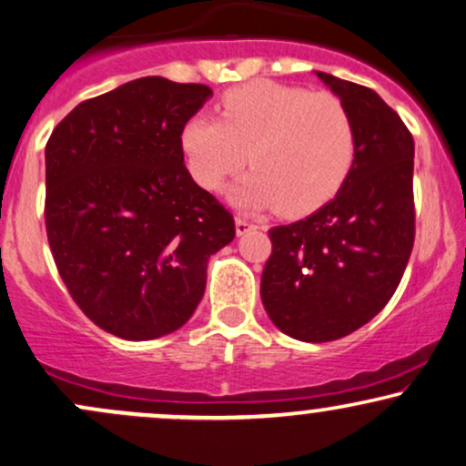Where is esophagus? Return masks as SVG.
I'll return each mask as SVG.
<instances>
[{"instance_id":"1","label":"esophagus","mask_w":466,"mask_h":466,"mask_svg":"<svg viewBox=\"0 0 466 466\" xmlns=\"http://www.w3.org/2000/svg\"><path fill=\"white\" fill-rule=\"evenodd\" d=\"M256 228H258L256 223L248 221V218H245V217H237V234H238V237H243V234H248V232H251V229H256Z\"/></svg>"}]
</instances>
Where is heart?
Instances as JSON below:
<instances>
[{
	"label": "heart",
	"instance_id": "obj_1",
	"mask_svg": "<svg viewBox=\"0 0 466 466\" xmlns=\"http://www.w3.org/2000/svg\"><path fill=\"white\" fill-rule=\"evenodd\" d=\"M179 145L201 188L221 187L249 156L254 167L232 199L301 217L345 184L356 160V126L334 93L258 80L223 93L218 119L198 115L184 123Z\"/></svg>",
	"mask_w": 466,
	"mask_h": 466
}]
</instances>
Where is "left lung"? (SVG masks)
<instances>
[{"mask_svg": "<svg viewBox=\"0 0 466 466\" xmlns=\"http://www.w3.org/2000/svg\"><path fill=\"white\" fill-rule=\"evenodd\" d=\"M356 126V160L332 201L268 229L260 297L268 319L304 343L343 339L400 287L414 245V141L371 88L317 71Z\"/></svg>", "mask_w": 466, "mask_h": 466, "instance_id": "left-lung-1", "label": "left lung"}]
</instances>
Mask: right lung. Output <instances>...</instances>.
<instances>
[{"instance_id":"add662e5","label":"right lung","mask_w":466,"mask_h":466,"mask_svg":"<svg viewBox=\"0 0 466 466\" xmlns=\"http://www.w3.org/2000/svg\"><path fill=\"white\" fill-rule=\"evenodd\" d=\"M206 84L141 77L77 104L45 147V228L66 290L106 332H176L204 297L234 217L184 165V123Z\"/></svg>"}]
</instances>
